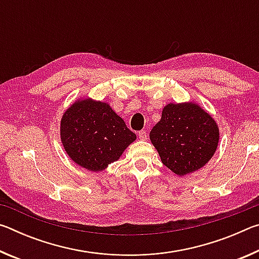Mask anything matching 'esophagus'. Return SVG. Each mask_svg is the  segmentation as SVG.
I'll return each instance as SVG.
<instances>
[{
    "label": "esophagus",
    "mask_w": 259,
    "mask_h": 259,
    "mask_svg": "<svg viewBox=\"0 0 259 259\" xmlns=\"http://www.w3.org/2000/svg\"><path fill=\"white\" fill-rule=\"evenodd\" d=\"M138 137H139V139H142V140H145V139H147V134H146V131H144V130L139 131V133H138Z\"/></svg>",
    "instance_id": "esophagus-1"
}]
</instances>
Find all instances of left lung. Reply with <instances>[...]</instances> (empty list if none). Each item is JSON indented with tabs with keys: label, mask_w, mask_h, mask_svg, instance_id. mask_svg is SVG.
Masks as SVG:
<instances>
[{
	"label": "left lung",
	"mask_w": 259,
	"mask_h": 259,
	"mask_svg": "<svg viewBox=\"0 0 259 259\" xmlns=\"http://www.w3.org/2000/svg\"><path fill=\"white\" fill-rule=\"evenodd\" d=\"M150 139L162 163L178 176H185L211 159L219 129L213 117L196 103H170L151 130Z\"/></svg>",
	"instance_id": "1"
}]
</instances>
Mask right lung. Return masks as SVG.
Returning a JSON list of instances; mask_svg holds the SVG:
<instances>
[{"instance_id": "add662e5", "label": "right lung", "mask_w": 259, "mask_h": 259, "mask_svg": "<svg viewBox=\"0 0 259 259\" xmlns=\"http://www.w3.org/2000/svg\"><path fill=\"white\" fill-rule=\"evenodd\" d=\"M136 135L107 103L77 99L63 114L60 139L68 156L82 168L102 171L120 159Z\"/></svg>"}]
</instances>
